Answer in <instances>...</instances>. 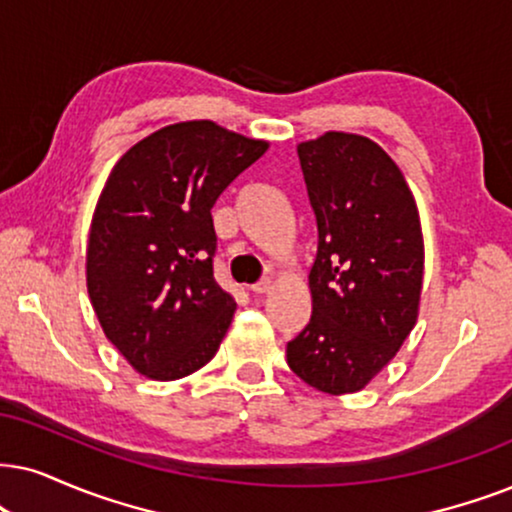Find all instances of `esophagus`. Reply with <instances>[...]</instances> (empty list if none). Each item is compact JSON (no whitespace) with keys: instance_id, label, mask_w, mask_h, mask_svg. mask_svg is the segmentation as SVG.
<instances>
[{"instance_id":"1","label":"esophagus","mask_w":512,"mask_h":512,"mask_svg":"<svg viewBox=\"0 0 512 512\" xmlns=\"http://www.w3.org/2000/svg\"><path fill=\"white\" fill-rule=\"evenodd\" d=\"M250 290L255 295H264V293H269L271 290V278H262V281H257L255 286H250Z\"/></svg>"}]
</instances>
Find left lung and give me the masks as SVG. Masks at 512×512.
Wrapping results in <instances>:
<instances>
[{"label": "left lung", "instance_id": "left-lung-1", "mask_svg": "<svg viewBox=\"0 0 512 512\" xmlns=\"http://www.w3.org/2000/svg\"><path fill=\"white\" fill-rule=\"evenodd\" d=\"M316 217L312 319L286 347L290 371L328 394L357 392L416 326L423 231L394 160L359 134L297 146Z\"/></svg>", "mask_w": 512, "mask_h": 512}]
</instances>
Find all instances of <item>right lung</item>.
Here are the masks:
<instances>
[{"label": "right lung", "mask_w": 512, "mask_h": 512, "mask_svg": "<svg viewBox=\"0 0 512 512\" xmlns=\"http://www.w3.org/2000/svg\"><path fill=\"white\" fill-rule=\"evenodd\" d=\"M264 151L210 120L179 122L129 148L103 186L87 290L106 338L146 378L198 371L229 331L236 302L212 274L210 210Z\"/></svg>", "instance_id": "right-lung-1"}]
</instances>
